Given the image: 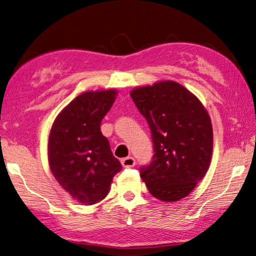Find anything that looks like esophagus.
<instances>
[{
  "mask_svg": "<svg viewBox=\"0 0 256 256\" xmlns=\"http://www.w3.org/2000/svg\"><path fill=\"white\" fill-rule=\"evenodd\" d=\"M122 164L124 168H130V167H134L136 166V159L133 157H126V158H123L122 159Z\"/></svg>",
  "mask_w": 256,
  "mask_h": 256,
  "instance_id": "obj_1",
  "label": "esophagus"
}]
</instances>
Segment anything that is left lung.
Here are the masks:
<instances>
[{
  "label": "left lung",
  "mask_w": 256,
  "mask_h": 256,
  "mask_svg": "<svg viewBox=\"0 0 256 256\" xmlns=\"http://www.w3.org/2000/svg\"><path fill=\"white\" fill-rule=\"evenodd\" d=\"M131 97L151 130L154 157L140 168L151 196L164 202L188 196L206 174L214 148L210 116L174 81L138 86Z\"/></svg>",
  "instance_id": "obj_1"
}]
</instances>
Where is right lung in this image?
Returning a JSON list of instances; mask_svg holds the SVG:
<instances>
[{
  "instance_id": "1",
  "label": "right lung",
  "mask_w": 256,
  "mask_h": 256,
  "mask_svg": "<svg viewBox=\"0 0 256 256\" xmlns=\"http://www.w3.org/2000/svg\"><path fill=\"white\" fill-rule=\"evenodd\" d=\"M114 89L81 94L60 112L48 138V162L58 184L84 204L102 201L122 170L100 124L114 104Z\"/></svg>"
}]
</instances>
